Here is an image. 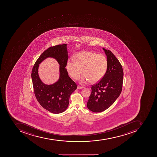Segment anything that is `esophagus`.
I'll return each instance as SVG.
<instances>
[{
  "label": "esophagus",
  "mask_w": 157,
  "mask_h": 157,
  "mask_svg": "<svg viewBox=\"0 0 157 157\" xmlns=\"http://www.w3.org/2000/svg\"><path fill=\"white\" fill-rule=\"evenodd\" d=\"M84 88L83 86H77V89H82Z\"/></svg>",
  "instance_id": "esophagus-1"
}]
</instances>
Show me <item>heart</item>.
Segmentation results:
<instances>
[{
    "label": "heart",
    "mask_w": 157,
    "mask_h": 157,
    "mask_svg": "<svg viewBox=\"0 0 157 157\" xmlns=\"http://www.w3.org/2000/svg\"><path fill=\"white\" fill-rule=\"evenodd\" d=\"M107 67L106 57L90 51L76 53L74 61H68L66 65L67 72L74 80H78L82 73L83 75L80 80L82 84L89 81L91 83L99 81L106 73Z\"/></svg>",
    "instance_id": "heart-1"
}]
</instances>
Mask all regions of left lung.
Segmentation results:
<instances>
[{
  "label": "left lung",
  "instance_id": "1",
  "mask_svg": "<svg viewBox=\"0 0 157 157\" xmlns=\"http://www.w3.org/2000/svg\"><path fill=\"white\" fill-rule=\"evenodd\" d=\"M107 56L108 67L104 77L92 85L87 106L93 112H101L111 106L122 89L123 70L118 59L109 50L103 48Z\"/></svg>",
  "mask_w": 157,
  "mask_h": 157
}]
</instances>
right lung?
<instances>
[{
	"label": "right lung",
	"mask_w": 157,
	"mask_h": 157,
	"mask_svg": "<svg viewBox=\"0 0 157 157\" xmlns=\"http://www.w3.org/2000/svg\"><path fill=\"white\" fill-rule=\"evenodd\" d=\"M48 57L56 59L60 65V77L58 82L51 85L42 82L39 77V64ZM68 59L67 44L50 47L39 57L32 72L34 94L41 106L53 114H59L68 106L70 96L77 88V85L69 76L66 67Z\"/></svg>",
	"instance_id": "add662e5"
}]
</instances>
